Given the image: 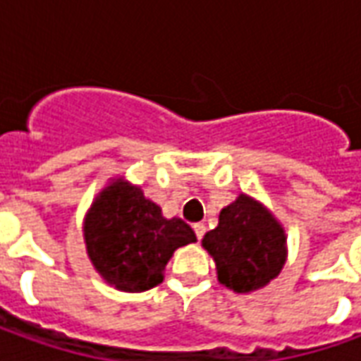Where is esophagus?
I'll return each instance as SVG.
<instances>
[{
	"label": "esophagus",
	"instance_id": "esophagus-1",
	"mask_svg": "<svg viewBox=\"0 0 361 361\" xmlns=\"http://www.w3.org/2000/svg\"><path fill=\"white\" fill-rule=\"evenodd\" d=\"M193 230H195L197 240H201V238L204 235V230H207V226H204L203 222H197V224H193Z\"/></svg>",
	"mask_w": 361,
	"mask_h": 361
}]
</instances>
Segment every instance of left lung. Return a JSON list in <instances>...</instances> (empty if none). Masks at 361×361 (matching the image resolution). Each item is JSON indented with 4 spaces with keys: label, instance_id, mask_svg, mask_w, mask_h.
I'll use <instances>...</instances> for the list:
<instances>
[{
    "label": "left lung",
    "instance_id": "1",
    "mask_svg": "<svg viewBox=\"0 0 361 361\" xmlns=\"http://www.w3.org/2000/svg\"><path fill=\"white\" fill-rule=\"evenodd\" d=\"M203 247L216 263L220 284L238 294L267 286L286 263L282 224L243 193L220 211L219 226L204 234Z\"/></svg>",
    "mask_w": 361,
    "mask_h": 361
}]
</instances>
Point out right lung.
I'll list each match as a JSON object with an SVG mask.
<instances>
[{
	"mask_svg": "<svg viewBox=\"0 0 361 361\" xmlns=\"http://www.w3.org/2000/svg\"><path fill=\"white\" fill-rule=\"evenodd\" d=\"M85 243L90 263L108 284L123 292L150 290L164 279L173 251L197 242L181 219H164L162 209L141 188L114 180L85 216Z\"/></svg>",
	"mask_w": 361,
	"mask_h": 361,
	"instance_id": "obj_1",
	"label": "right lung"
}]
</instances>
